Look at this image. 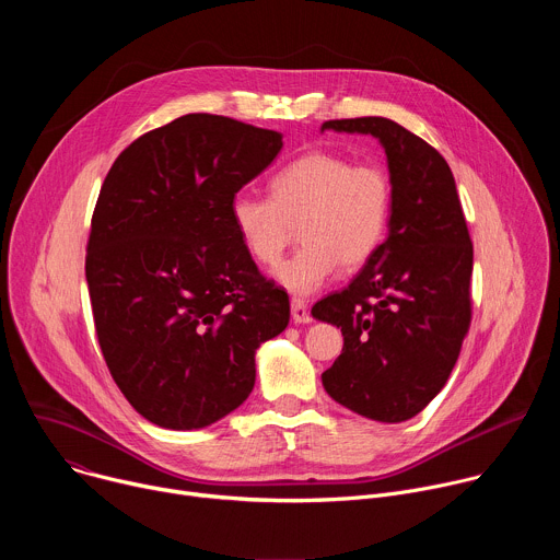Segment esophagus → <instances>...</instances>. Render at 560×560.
<instances>
[{
  "label": "esophagus",
  "mask_w": 560,
  "mask_h": 560,
  "mask_svg": "<svg viewBox=\"0 0 560 560\" xmlns=\"http://www.w3.org/2000/svg\"><path fill=\"white\" fill-rule=\"evenodd\" d=\"M290 307H292V322L294 324H310L312 322L307 303L303 299H292Z\"/></svg>",
  "instance_id": "1"
}]
</instances>
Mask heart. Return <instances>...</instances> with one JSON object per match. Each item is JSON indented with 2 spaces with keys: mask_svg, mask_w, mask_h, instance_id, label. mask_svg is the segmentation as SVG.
<instances>
[{
  "mask_svg": "<svg viewBox=\"0 0 560 560\" xmlns=\"http://www.w3.org/2000/svg\"><path fill=\"white\" fill-rule=\"evenodd\" d=\"M392 201V179L381 164H352L343 154L314 150L272 175L270 197L234 195L230 221L261 266L283 255L299 225L301 250L279 264L272 277L288 292L312 294L332 279L339 264L354 270L378 253Z\"/></svg>",
  "mask_w": 560,
  "mask_h": 560,
  "instance_id": "1",
  "label": "heart"
}]
</instances>
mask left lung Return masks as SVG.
I'll return each mask as SVG.
<instances>
[{
	"label": "left lung",
	"mask_w": 560,
	"mask_h": 560,
	"mask_svg": "<svg viewBox=\"0 0 560 560\" xmlns=\"http://www.w3.org/2000/svg\"><path fill=\"white\" fill-rule=\"evenodd\" d=\"M381 141L394 188L387 238L352 283L312 307L343 332L322 374L348 410L381 423L417 417L443 389L469 328L471 242L454 175L439 150L385 117L332 119Z\"/></svg>",
	"instance_id": "obj_1"
}]
</instances>
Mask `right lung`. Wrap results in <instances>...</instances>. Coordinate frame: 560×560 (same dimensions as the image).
<instances>
[{
    "label": "right lung",
    "instance_id": "obj_1",
    "mask_svg": "<svg viewBox=\"0 0 560 560\" xmlns=\"http://www.w3.org/2000/svg\"><path fill=\"white\" fill-rule=\"evenodd\" d=\"M283 135L192 113L135 139L104 179L86 281L106 365L128 404L166 430H199L242 406L257 348L290 322L230 221Z\"/></svg>",
    "mask_w": 560,
    "mask_h": 560
}]
</instances>
